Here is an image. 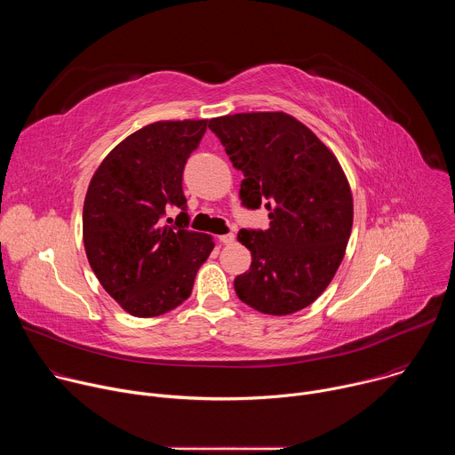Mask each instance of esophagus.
Listing matches in <instances>:
<instances>
[{
  "instance_id": "esophagus-1",
  "label": "esophagus",
  "mask_w": 455,
  "mask_h": 455,
  "mask_svg": "<svg viewBox=\"0 0 455 455\" xmlns=\"http://www.w3.org/2000/svg\"><path fill=\"white\" fill-rule=\"evenodd\" d=\"M234 239H235V235L232 232L220 235V243H223V244H230V243H234Z\"/></svg>"
}]
</instances>
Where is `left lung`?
I'll list each match as a JSON object with an SVG mask.
<instances>
[{"label":"left lung","instance_id":"1","mask_svg":"<svg viewBox=\"0 0 455 455\" xmlns=\"http://www.w3.org/2000/svg\"><path fill=\"white\" fill-rule=\"evenodd\" d=\"M211 132L243 172L246 209L265 205L268 230H239L250 270L234 279L237 297L267 315H290L335 277L351 235L353 196L337 156L283 111L211 118Z\"/></svg>","mask_w":455,"mask_h":455}]
</instances>
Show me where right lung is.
Listing matches in <instances>:
<instances>
[{
    "label": "right lung",
    "instance_id": "1",
    "mask_svg": "<svg viewBox=\"0 0 455 455\" xmlns=\"http://www.w3.org/2000/svg\"><path fill=\"white\" fill-rule=\"evenodd\" d=\"M209 120H164L124 139L95 171L83 209V239L102 288L133 316H158L188 299L214 248L188 230L183 167ZM182 212L167 226L164 212Z\"/></svg>",
    "mask_w": 455,
    "mask_h": 455
}]
</instances>
